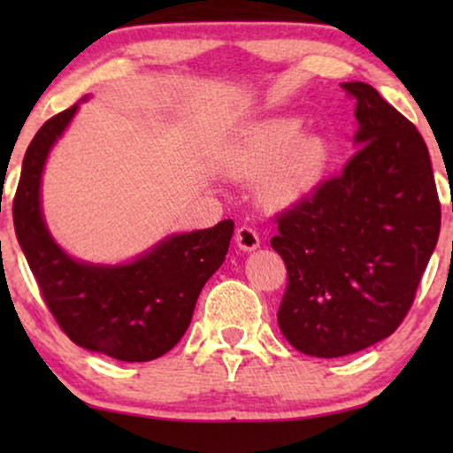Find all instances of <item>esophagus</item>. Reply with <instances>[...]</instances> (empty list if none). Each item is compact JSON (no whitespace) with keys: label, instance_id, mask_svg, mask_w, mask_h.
Listing matches in <instances>:
<instances>
[{"label":"esophagus","instance_id":"obj_1","mask_svg":"<svg viewBox=\"0 0 453 453\" xmlns=\"http://www.w3.org/2000/svg\"><path fill=\"white\" fill-rule=\"evenodd\" d=\"M234 241H237L239 250L253 251L259 247V233L250 225H241L237 228V234H234Z\"/></svg>","mask_w":453,"mask_h":453}]
</instances>
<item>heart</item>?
Segmentation results:
<instances>
[{
	"mask_svg": "<svg viewBox=\"0 0 453 453\" xmlns=\"http://www.w3.org/2000/svg\"><path fill=\"white\" fill-rule=\"evenodd\" d=\"M293 117L259 121L250 129L239 148V166L251 173L272 171L268 191L276 200H295L311 189L324 175L327 144L315 134H299Z\"/></svg>",
	"mask_w": 453,
	"mask_h": 453,
	"instance_id": "1",
	"label": "heart"
}]
</instances>
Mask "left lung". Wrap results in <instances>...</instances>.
Wrapping results in <instances>:
<instances>
[{
	"label": "left lung",
	"instance_id": "obj_1",
	"mask_svg": "<svg viewBox=\"0 0 453 453\" xmlns=\"http://www.w3.org/2000/svg\"><path fill=\"white\" fill-rule=\"evenodd\" d=\"M342 88L357 101L358 150L340 175L276 216L270 241L288 272L278 326L296 350L319 358L352 355L398 330L441 228L423 135L373 86Z\"/></svg>",
	"mask_w": 453,
	"mask_h": 453
}]
</instances>
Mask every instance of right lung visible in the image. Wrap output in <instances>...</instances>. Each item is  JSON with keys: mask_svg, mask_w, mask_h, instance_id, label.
I'll return each mask as SVG.
<instances>
[{"mask_svg": "<svg viewBox=\"0 0 453 453\" xmlns=\"http://www.w3.org/2000/svg\"><path fill=\"white\" fill-rule=\"evenodd\" d=\"M78 104L61 111L30 142L14 196V228L41 295L73 344L117 361L163 357L189 327L197 296L220 268L233 220L173 234L123 265L78 262L55 243L41 212L42 166Z\"/></svg>", "mask_w": 453, "mask_h": 453, "instance_id": "add662e5", "label": "right lung"}]
</instances>
